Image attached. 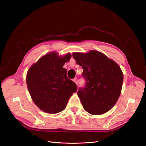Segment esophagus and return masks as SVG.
<instances>
[{"mask_svg":"<svg viewBox=\"0 0 146 146\" xmlns=\"http://www.w3.org/2000/svg\"><path fill=\"white\" fill-rule=\"evenodd\" d=\"M73 81L76 83L77 85H78V81H77V78H74V79H73Z\"/></svg>","mask_w":146,"mask_h":146,"instance_id":"obj_1","label":"esophagus"}]
</instances>
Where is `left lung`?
Instances as JSON below:
<instances>
[{
	"label": "left lung",
	"mask_w": 146,
	"mask_h": 146,
	"mask_svg": "<svg viewBox=\"0 0 146 146\" xmlns=\"http://www.w3.org/2000/svg\"><path fill=\"white\" fill-rule=\"evenodd\" d=\"M72 56L82 67V76L86 82L77 91L83 108L93 115L108 111L121 92L123 77L120 67L96 50L88 54L75 52Z\"/></svg>",
	"instance_id": "1"
}]
</instances>
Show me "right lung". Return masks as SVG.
Masks as SVG:
<instances>
[{"label": "right lung", "mask_w": 146, "mask_h": 146, "mask_svg": "<svg viewBox=\"0 0 146 146\" xmlns=\"http://www.w3.org/2000/svg\"><path fill=\"white\" fill-rule=\"evenodd\" d=\"M71 58L70 54L59 56L51 52L42 56L29 69L26 82L34 103L47 113L55 114L66 108L74 92L76 84L67 77L63 68Z\"/></svg>", "instance_id": "obj_1"}]
</instances>
